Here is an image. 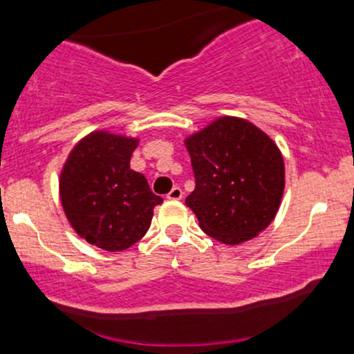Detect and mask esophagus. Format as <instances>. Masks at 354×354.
<instances>
[{"label": "esophagus", "instance_id": "esophagus-1", "mask_svg": "<svg viewBox=\"0 0 354 354\" xmlns=\"http://www.w3.org/2000/svg\"><path fill=\"white\" fill-rule=\"evenodd\" d=\"M183 198V190L180 187H174L173 190L167 194V200H181Z\"/></svg>", "mask_w": 354, "mask_h": 354}]
</instances>
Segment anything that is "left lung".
I'll list each match as a JSON object with an SVG mask.
<instances>
[{"instance_id": "left-lung-1", "label": "left lung", "mask_w": 354, "mask_h": 354, "mask_svg": "<svg viewBox=\"0 0 354 354\" xmlns=\"http://www.w3.org/2000/svg\"><path fill=\"white\" fill-rule=\"evenodd\" d=\"M195 190L185 203L205 234L224 245L253 240L274 221L284 194L276 142L238 116H219L185 138Z\"/></svg>"}]
</instances>
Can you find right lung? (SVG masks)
<instances>
[{
    "instance_id": "1",
    "label": "right lung",
    "mask_w": 354,
    "mask_h": 354,
    "mask_svg": "<svg viewBox=\"0 0 354 354\" xmlns=\"http://www.w3.org/2000/svg\"><path fill=\"white\" fill-rule=\"evenodd\" d=\"M137 137L94 130L75 144L59 173V200L75 233L87 243L123 252L151 226L162 202L144 174L130 169Z\"/></svg>"
}]
</instances>
